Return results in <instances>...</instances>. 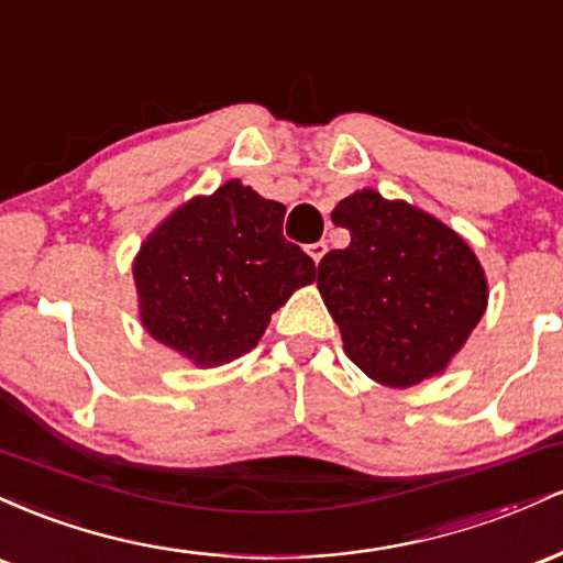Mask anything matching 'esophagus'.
<instances>
[{
    "instance_id": "34e87169",
    "label": "esophagus",
    "mask_w": 563,
    "mask_h": 563,
    "mask_svg": "<svg viewBox=\"0 0 563 563\" xmlns=\"http://www.w3.org/2000/svg\"><path fill=\"white\" fill-rule=\"evenodd\" d=\"M325 251H328V243L325 241H318V243H312L309 245V256H312L314 262H322V256H325Z\"/></svg>"
}]
</instances>
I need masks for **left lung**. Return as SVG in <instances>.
<instances>
[{"label":"left lung","mask_w":563,"mask_h":563,"mask_svg":"<svg viewBox=\"0 0 563 563\" xmlns=\"http://www.w3.org/2000/svg\"><path fill=\"white\" fill-rule=\"evenodd\" d=\"M346 249L318 264V288L346 357L394 389L437 376L487 309V277L471 245L426 211L376 190L333 209Z\"/></svg>","instance_id":"8db88e82"}]
</instances>
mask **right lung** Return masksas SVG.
Masks as SVG:
<instances>
[{
    "mask_svg": "<svg viewBox=\"0 0 563 563\" xmlns=\"http://www.w3.org/2000/svg\"><path fill=\"white\" fill-rule=\"evenodd\" d=\"M286 206L230 179L166 217L134 260L140 320L200 367L260 344L275 309L314 280V262L283 238Z\"/></svg>",
    "mask_w": 563,
    "mask_h": 563,
    "instance_id": "1",
    "label": "right lung"
}]
</instances>
